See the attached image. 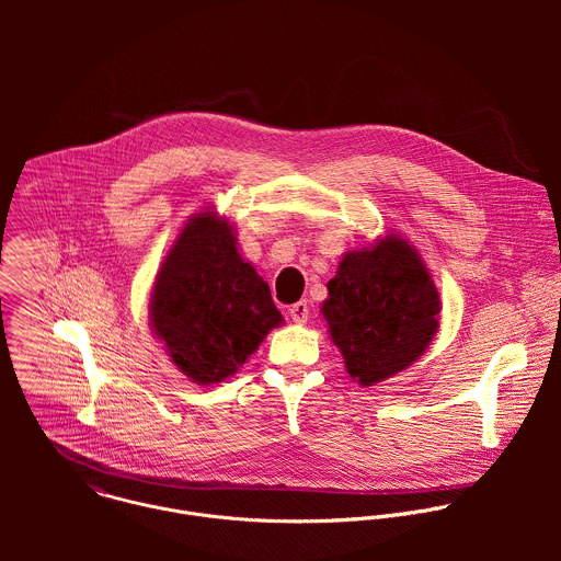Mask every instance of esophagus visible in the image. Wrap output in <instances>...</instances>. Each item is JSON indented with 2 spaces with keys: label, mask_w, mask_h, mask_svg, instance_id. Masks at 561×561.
Returning <instances> with one entry per match:
<instances>
[{
  "label": "esophagus",
  "mask_w": 561,
  "mask_h": 561,
  "mask_svg": "<svg viewBox=\"0 0 561 561\" xmlns=\"http://www.w3.org/2000/svg\"><path fill=\"white\" fill-rule=\"evenodd\" d=\"M309 313H311V307H309L307 300H300V302L289 307V316H291V320L296 321V323H305V321L309 320Z\"/></svg>",
  "instance_id": "esophagus-1"
}]
</instances>
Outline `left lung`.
Listing matches in <instances>:
<instances>
[{
	"mask_svg": "<svg viewBox=\"0 0 561 561\" xmlns=\"http://www.w3.org/2000/svg\"><path fill=\"white\" fill-rule=\"evenodd\" d=\"M321 313L347 374L371 387L425 352L438 330L440 300L416 250L389 236L343 256Z\"/></svg>",
	"mask_w": 561,
	"mask_h": 561,
	"instance_id": "1",
	"label": "left lung"
}]
</instances>
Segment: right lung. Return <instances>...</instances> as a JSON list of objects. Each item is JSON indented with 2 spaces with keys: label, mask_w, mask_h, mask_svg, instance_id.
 <instances>
[{
  "label": "right lung",
  "mask_w": 561,
  "mask_h": 561,
  "mask_svg": "<svg viewBox=\"0 0 561 561\" xmlns=\"http://www.w3.org/2000/svg\"><path fill=\"white\" fill-rule=\"evenodd\" d=\"M153 330L194 382L233 376L283 316L267 283L243 263L227 220L192 218L161 265L151 296Z\"/></svg>",
  "instance_id": "add662e5"
}]
</instances>
